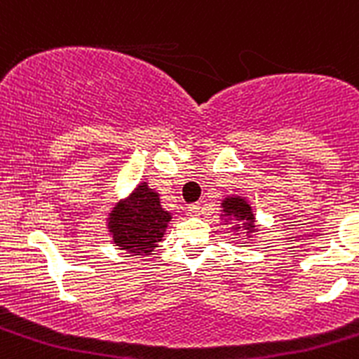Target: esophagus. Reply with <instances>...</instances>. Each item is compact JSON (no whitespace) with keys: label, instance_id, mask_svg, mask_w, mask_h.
<instances>
[{"label":"esophagus","instance_id":"34e87169","mask_svg":"<svg viewBox=\"0 0 359 359\" xmlns=\"http://www.w3.org/2000/svg\"><path fill=\"white\" fill-rule=\"evenodd\" d=\"M201 212H203V208H201V203H193V205H189V214H191V215H200Z\"/></svg>","mask_w":359,"mask_h":359}]
</instances>
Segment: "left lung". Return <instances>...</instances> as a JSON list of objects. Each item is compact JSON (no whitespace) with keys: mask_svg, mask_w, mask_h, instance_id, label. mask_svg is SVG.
<instances>
[{"mask_svg":"<svg viewBox=\"0 0 359 359\" xmlns=\"http://www.w3.org/2000/svg\"><path fill=\"white\" fill-rule=\"evenodd\" d=\"M222 215L233 219L236 222L235 231H240V229H245L247 233L256 231V226H254V214L252 207L247 203L245 198L242 196H228L222 200ZM228 222V221H226ZM238 235V233H236Z\"/></svg>","mask_w":359,"mask_h":359,"instance_id":"8db88e82","label":"left lung"}]
</instances>
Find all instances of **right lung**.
<instances>
[{"label":"right lung","instance_id":"add662e5","mask_svg":"<svg viewBox=\"0 0 359 359\" xmlns=\"http://www.w3.org/2000/svg\"><path fill=\"white\" fill-rule=\"evenodd\" d=\"M170 221L172 215L161 207L159 194L142 182L112 208L107 224L117 247L131 256H147L161 242Z\"/></svg>","mask_w":359,"mask_h":359}]
</instances>
